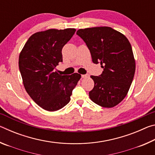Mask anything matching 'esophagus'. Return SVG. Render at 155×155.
I'll use <instances>...</instances> for the list:
<instances>
[{
  "instance_id": "1",
  "label": "esophagus",
  "mask_w": 155,
  "mask_h": 155,
  "mask_svg": "<svg viewBox=\"0 0 155 155\" xmlns=\"http://www.w3.org/2000/svg\"><path fill=\"white\" fill-rule=\"evenodd\" d=\"M88 77H89L88 74H82V75H81V77H82V78H87Z\"/></svg>"
}]
</instances>
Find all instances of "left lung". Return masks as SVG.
I'll list each match as a JSON object with an SVG mask.
<instances>
[{
    "label": "left lung",
    "instance_id": "8db88e82",
    "mask_svg": "<svg viewBox=\"0 0 155 155\" xmlns=\"http://www.w3.org/2000/svg\"><path fill=\"white\" fill-rule=\"evenodd\" d=\"M77 34L90 50L94 64L101 63L103 72L90 76L94 82L89 92L98 105L111 108L127 95L135 72V60L130 44L124 35L109 27L79 29Z\"/></svg>",
    "mask_w": 155,
    "mask_h": 155
}]
</instances>
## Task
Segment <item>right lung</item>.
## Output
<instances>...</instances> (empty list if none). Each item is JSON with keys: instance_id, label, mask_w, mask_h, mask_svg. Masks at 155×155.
I'll use <instances>...</instances> for the list:
<instances>
[{"instance_id": "right-lung-1", "label": "right lung", "mask_w": 155, "mask_h": 155, "mask_svg": "<svg viewBox=\"0 0 155 155\" xmlns=\"http://www.w3.org/2000/svg\"><path fill=\"white\" fill-rule=\"evenodd\" d=\"M75 28L51 29L33 34L21 51L19 69L28 95L44 110L54 111L69 103L81 74L61 75L54 69L63 61L61 51Z\"/></svg>"}]
</instances>
